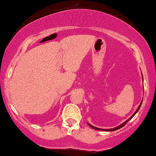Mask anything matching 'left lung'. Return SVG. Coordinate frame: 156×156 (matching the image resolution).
Returning <instances> with one entry per match:
<instances>
[{"mask_svg": "<svg viewBox=\"0 0 156 156\" xmlns=\"http://www.w3.org/2000/svg\"><path fill=\"white\" fill-rule=\"evenodd\" d=\"M141 103H142V101H141V103H140V105H139V107H138L137 110H136V112H135V113H134V114H133V115H132V116H131V117H130L129 118V119H128V120H126V121H125V122H123V123H122V124H121L120 125H119V126H118V127H117V128H112V129H102V128H96V127H94V126H92V125H91L90 124H89V126H90V127H91V128H93V129H95V130H106V131H114V130H117V129H119V128H122V127H123V126H125V125H126V123H127V122H128V121H129V120H130V119H131V118H132V117H133V116H134V115H135V114H136V113H137V112H138V111H139V108H140V107H141Z\"/></svg>", "mask_w": 156, "mask_h": 156, "instance_id": "left-lung-1", "label": "left lung"}]
</instances>
